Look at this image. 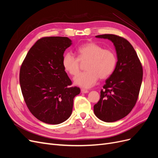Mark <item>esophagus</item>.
<instances>
[{
  "label": "esophagus",
  "mask_w": 158,
  "mask_h": 158,
  "mask_svg": "<svg viewBox=\"0 0 158 158\" xmlns=\"http://www.w3.org/2000/svg\"><path fill=\"white\" fill-rule=\"evenodd\" d=\"M88 92H89V91H88L86 89H81V93H82V94H87Z\"/></svg>",
  "instance_id": "1"
}]
</instances>
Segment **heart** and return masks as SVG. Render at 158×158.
<instances>
[{
  "label": "heart",
  "instance_id": "1",
  "mask_svg": "<svg viewBox=\"0 0 158 158\" xmlns=\"http://www.w3.org/2000/svg\"><path fill=\"white\" fill-rule=\"evenodd\" d=\"M77 52L78 58L73 52H68L63 58V68L72 76L77 74L80 70V62L88 61L85 64L87 71L78 74L74 78L76 85L84 88L92 87L100 79L108 78L114 71L117 64L114 52L95 43L90 42L80 46Z\"/></svg>",
  "mask_w": 158,
  "mask_h": 158
}]
</instances>
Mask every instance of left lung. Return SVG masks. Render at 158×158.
Listing matches in <instances>:
<instances>
[{"label": "left lung", "mask_w": 158, "mask_h": 158, "mask_svg": "<svg viewBox=\"0 0 158 158\" xmlns=\"http://www.w3.org/2000/svg\"><path fill=\"white\" fill-rule=\"evenodd\" d=\"M95 37L113 43L117 62L101 90L99 101L94 106V111L100 120L114 122L126 117L135 107L142 84V66L135 49L125 38L113 34Z\"/></svg>", "instance_id": "1"}]
</instances>
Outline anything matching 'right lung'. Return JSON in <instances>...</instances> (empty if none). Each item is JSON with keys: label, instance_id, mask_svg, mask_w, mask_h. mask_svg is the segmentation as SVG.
I'll list each match as a JSON object with an SVG mask.
<instances>
[{"label": "right lung", "instance_id": "right-lung-1", "mask_svg": "<svg viewBox=\"0 0 158 158\" xmlns=\"http://www.w3.org/2000/svg\"><path fill=\"white\" fill-rule=\"evenodd\" d=\"M72 45L66 37H47L28 51L21 66L20 84L24 101L40 121L58 125L70 117L74 98L80 89L70 87V79L63 68V55Z\"/></svg>", "mask_w": 158, "mask_h": 158}]
</instances>
